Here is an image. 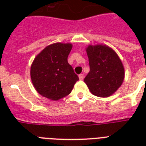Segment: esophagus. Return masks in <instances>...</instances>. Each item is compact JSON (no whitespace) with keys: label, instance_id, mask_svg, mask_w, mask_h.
Instances as JSON below:
<instances>
[{"label":"esophagus","instance_id":"1","mask_svg":"<svg viewBox=\"0 0 146 146\" xmlns=\"http://www.w3.org/2000/svg\"><path fill=\"white\" fill-rule=\"evenodd\" d=\"M79 79H80V80H83V79H84V76H83V74H80V75H79Z\"/></svg>","mask_w":146,"mask_h":146}]
</instances>
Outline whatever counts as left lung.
<instances>
[{"label":"left lung","mask_w":146,"mask_h":146,"mask_svg":"<svg viewBox=\"0 0 146 146\" xmlns=\"http://www.w3.org/2000/svg\"><path fill=\"white\" fill-rule=\"evenodd\" d=\"M90 71L84 79L94 96L107 98L113 95L124 80V67L117 54L105 44L88 45Z\"/></svg>","instance_id":"left-lung-1"}]
</instances>
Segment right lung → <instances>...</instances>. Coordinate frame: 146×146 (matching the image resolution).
Here are the masks:
<instances>
[{
    "mask_svg": "<svg viewBox=\"0 0 146 146\" xmlns=\"http://www.w3.org/2000/svg\"><path fill=\"white\" fill-rule=\"evenodd\" d=\"M71 43L57 42L45 47L35 57L30 70L32 82L38 93L50 100L66 97L79 80L67 57Z\"/></svg>",
    "mask_w": 146,
    "mask_h": 146,
    "instance_id": "add662e5",
    "label": "right lung"
}]
</instances>
